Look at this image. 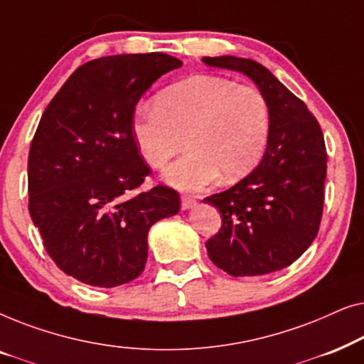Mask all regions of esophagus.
I'll return each instance as SVG.
<instances>
[{
  "label": "esophagus",
  "mask_w": 364,
  "mask_h": 364,
  "mask_svg": "<svg viewBox=\"0 0 364 364\" xmlns=\"http://www.w3.org/2000/svg\"><path fill=\"white\" fill-rule=\"evenodd\" d=\"M196 198H192V197H188V196H182L181 197V207H182V210H191V208L196 205Z\"/></svg>",
  "instance_id": "1"
}]
</instances>
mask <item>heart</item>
Masks as SVG:
<instances>
[{
  "label": "heart",
  "instance_id": "obj_1",
  "mask_svg": "<svg viewBox=\"0 0 364 364\" xmlns=\"http://www.w3.org/2000/svg\"><path fill=\"white\" fill-rule=\"evenodd\" d=\"M272 112L253 86H237L220 76H192L164 89L157 107L136 112L132 132L144 161L162 168L181 151L164 178L183 191H198L215 181L235 182L250 173L265 154Z\"/></svg>",
  "mask_w": 364,
  "mask_h": 364
}]
</instances>
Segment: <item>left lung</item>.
<instances>
[{
  "label": "left lung",
  "mask_w": 364,
  "mask_h": 364,
  "mask_svg": "<svg viewBox=\"0 0 364 364\" xmlns=\"http://www.w3.org/2000/svg\"><path fill=\"white\" fill-rule=\"evenodd\" d=\"M202 61L250 77L272 112L262 162L228 191L203 198L222 213L220 230L205 243L208 257L232 277L282 270L303 255L320 228L326 178L321 127L260 63L235 56Z\"/></svg>",
  "instance_id": "left-lung-1"
}]
</instances>
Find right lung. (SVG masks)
I'll list each match as a JSON object with an SVG mask.
<instances>
[{
    "mask_svg": "<svg viewBox=\"0 0 364 364\" xmlns=\"http://www.w3.org/2000/svg\"><path fill=\"white\" fill-rule=\"evenodd\" d=\"M181 66L164 53L94 59L43 112L28 157L29 215L54 263L86 285L112 288L137 278L149 228L181 210L173 188L136 192L151 168L132 132L142 94Z\"/></svg>",
    "mask_w": 364,
    "mask_h": 364,
    "instance_id": "1",
    "label": "right lung"
}]
</instances>
